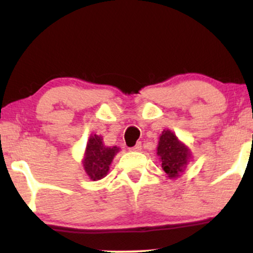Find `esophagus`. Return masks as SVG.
Wrapping results in <instances>:
<instances>
[{"mask_svg":"<svg viewBox=\"0 0 253 253\" xmlns=\"http://www.w3.org/2000/svg\"><path fill=\"white\" fill-rule=\"evenodd\" d=\"M129 150H132V151H140L141 150V143H140V141H139V143H136L133 147H130Z\"/></svg>","mask_w":253,"mask_h":253,"instance_id":"obj_1","label":"esophagus"}]
</instances>
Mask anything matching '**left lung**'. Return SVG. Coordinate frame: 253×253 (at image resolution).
<instances>
[{
    "mask_svg": "<svg viewBox=\"0 0 253 253\" xmlns=\"http://www.w3.org/2000/svg\"><path fill=\"white\" fill-rule=\"evenodd\" d=\"M157 156L161 159L162 169L169 178H177L187 168L190 159V150L178 140L169 129L163 130L159 136Z\"/></svg>",
    "mask_w": 253,
    "mask_h": 253,
    "instance_id": "8db88e82",
    "label": "left lung"
}]
</instances>
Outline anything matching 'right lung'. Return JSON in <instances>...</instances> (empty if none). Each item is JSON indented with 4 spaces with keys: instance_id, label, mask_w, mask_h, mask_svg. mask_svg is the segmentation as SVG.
<instances>
[{
    "instance_id": "add662e5",
    "label": "right lung",
    "mask_w": 253,
    "mask_h": 253,
    "mask_svg": "<svg viewBox=\"0 0 253 253\" xmlns=\"http://www.w3.org/2000/svg\"><path fill=\"white\" fill-rule=\"evenodd\" d=\"M102 136L97 134L90 135L86 143L85 153H84L83 167L86 175L92 181H98L107 176L109 171V165L113 158L119 152V147H107L102 143Z\"/></svg>"
}]
</instances>
